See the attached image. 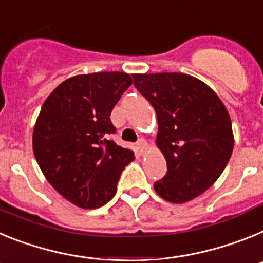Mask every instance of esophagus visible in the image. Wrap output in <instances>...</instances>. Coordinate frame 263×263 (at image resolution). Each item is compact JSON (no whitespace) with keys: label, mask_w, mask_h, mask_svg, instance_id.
I'll return each mask as SVG.
<instances>
[{"label":"esophagus","mask_w":263,"mask_h":263,"mask_svg":"<svg viewBox=\"0 0 263 263\" xmlns=\"http://www.w3.org/2000/svg\"><path fill=\"white\" fill-rule=\"evenodd\" d=\"M138 149H139V152H140V154H144L145 151H147V148H148V144H147V141L144 140V139H140V140L138 141Z\"/></svg>","instance_id":"34e87169"}]
</instances>
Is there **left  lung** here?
Wrapping results in <instances>:
<instances>
[{
  "instance_id": "obj_1",
  "label": "left lung",
  "mask_w": 263,
  "mask_h": 263,
  "mask_svg": "<svg viewBox=\"0 0 263 263\" xmlns=\"http://www.w3.org/2000/svg\"><path fill=\"white\" fill-rule=\"evenodd\" d=\"M135 87L156 111V145L166 175L157 195L182 204L202 195L223 172L234 147L227 107L208 84L182 72L132 74Z\"/></svg>"
}]
</instances>
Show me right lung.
Returning a JSON list of instances; mask_svg holds the SVG:
<instances>
[{
  "label": "right lung",
  "mask_w": 263,
  "mask_h": 263,
  "mask_svg": "<svg viewBox=\"0 0 263 263\" xmlns=\"http://www.w3.org/2000/svg\"><path fill=\"white\" fill-rule=\"evenodd\" d=\"M132 84L127 72L68 78L45 100L33 131L36 163L51 186L83 209L107 204L122 171L135 159L108 136L111 111Z\"/></svg>",
  "instance_id": "right-lung-1"
}]
</instances>
